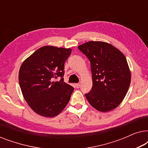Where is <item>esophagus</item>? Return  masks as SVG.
<instances>
[{
    "label": "esophagus",
    "instance_id": "1",
    "mask_svg": "<svg viewBox=\"0 0 148 148\" xmlns=\"http://www.w3.org/2000/svg\"><path fill=\"white\" fill-rule=\"evenodd\" d=\"M75 87L77 88H80V84H75Z\"/></svg>",
    "mask_w": 148,
    "mask_h": 148
}]
</instances>
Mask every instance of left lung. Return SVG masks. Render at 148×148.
Segmentation results:
<instances>
[{
	"mask_svg": "<svg viewBox=\"0 0 148 148\" xmlns=\"http://www.w3.org/2000/svg\"><path fill=\"white\" fill-rule=\"evenodd\" d=\"M78 48L91 64L93 85L90 92L85 94L89 103L100 112L116 108L131 83V72L124 54L104 42L90 41Z\"/></svg>",
	"mask_w": 148,
	"mask_h": 148,
	"instance_id": "left-lung-1",
	"label": "left lung"
}]
</instances>
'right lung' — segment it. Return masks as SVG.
Segmentation results:
<instances>
[{
  "instance_id": "obj_1",
  "label": "right lung",
  "mask_w": 148,
  "mask_h": 148,
  "mask_svg": "<svg viewBox=\"0 0 148 148\" xmlns=\"http://www.w3.org/2000/svg\"><path fill=\"white\" fill-rule=\"evenodd\" d=\"M71 48L46 46L29 56L20 67L19 82L26 102L41 116L54 117L65 108L74 88L64 82V62ZM61 77L59 82L56 79Z\"/></svg>"
}]
</instances>
